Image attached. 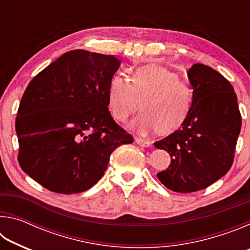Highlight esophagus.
<instances>
[{
	"mask_svg": "<svg viewBox=\"0 0 250 250\" xmlns=\"http://www.w3.org/2000/svg\"><path fill=\"white\" fill-rule=\"evenodd\" d=\"M135 142H137V145H139L140 146H143V147L151 146V143L149 141H146V140H145V139H141V138L135 139Z\"/></svg>",
	"mask_w": 250,
	"mask_h": 250,
	"instance_id": "esophagus-1",
	"label": "esophagus"
}]
</instances>
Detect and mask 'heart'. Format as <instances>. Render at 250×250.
<instances>
[{"mask_svg": "<svg viewBox=\"0 0 250 250\" xmlns=\"http://www.w3.org/2000/svg\"><path fill=\"white\" fill-rule=\"evenodd\" d=\"M108 107L113 119L126 124L139 109L142 112L131 128L147 135L159 131L171 133L180 128L191 112L193 90L166 67L151 64L133 71L130 83L115 75L108 86Z\"/></svg>", "mask_w": 250, "mask_h": 250, "instance_id": "heart-1", "label": "heart"}]
</instances>
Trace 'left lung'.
I'll return each instance as SVG.
<instances>
[{"instance_id":"1","label":"left lung","mask_w":250,"mask_h":250,"mask_svg":"<svg viewBox=\"0 0 250 250\" xmlns=\"http://www.w3.org/2000/svg\"><path fill=\"white\" fill-rule=\"evenodd\" d=\"M188 76L191 112L180 129L154 143L171 155L170 167L156 176L177 193L201 191L229 171L242 128L237 96L224 76L203 64H194Z\"/></svg>"}]
</instances>
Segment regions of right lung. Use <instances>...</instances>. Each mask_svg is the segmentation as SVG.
<instances>
[{"mask_svg":"<svg viewBox=\"0 0 250 250\" xmlns=\"http://www.w3.org/2000/svg\"><path fill=\"white\" fill-rule=\"evenodd\" d=\"M119 66L112 55L70 50L28 83L15 120L18 160L43 188L87 191L103 177L112 152L133 142L108 110L109 82Z\"/></svg>","mask_w":250,"mask_h":250,"instance_id":"1","label":"right lung"}]
</instances>
